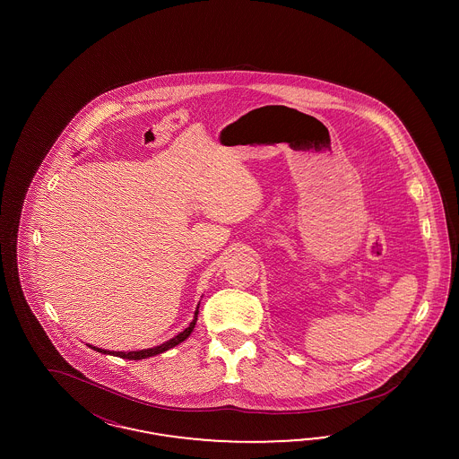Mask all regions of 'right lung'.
<instances>
[{
  "label": "right lung",
  "mask_w": 459,
  "mask_h": 459,
  "mask_svg": "<svg viewBox=\"0 0 459 459\" xmlns=\"http://www.w3.org/2000/svg\"><path fill=\"white\" fill-rule=\"evenodd\" d=\"M198 306L200 303L196 305V309H195L194 320L192 323L180 332V333L177 334V336H173V338H169L168 342L165 343H161V345H158V347L153 348H144V350H136V351H109V350H104V348L92 347V345H89V347L92 348V350H96L99 353H104V355H114V357H121V359H127V360H143V359H150V357H154V355H160V353H163V351H167L169 348L177 347V345H180L181 342H185L192 332H194L195 325H196V320H198Z\"/></svg>",
  "instance_id": "obj_1"
}]
</instances>
